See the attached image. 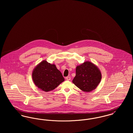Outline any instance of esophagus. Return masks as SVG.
I'll return each mask as SVG.
<instances>
[{
  "label": "esophagus",
  "mask_w": 133,
  "mask_h": 133,
  "mask_svg": "<svg viewBox=\"0 0 133 133\" xmlns=\"http://www.w3.org/2000/svg\"><path fill=\"white\" fill-rule=\"evenodd\" d=\"M65 79H66V80H67L68 81H69V80H71V77H69V76H68V77H66Z\"/></svg>",
  "instance_id": "1"
}]
</instances>
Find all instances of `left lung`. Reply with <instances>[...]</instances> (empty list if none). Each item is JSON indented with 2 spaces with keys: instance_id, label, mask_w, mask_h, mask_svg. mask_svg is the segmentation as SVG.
I'll return each instance as SVG.
<instances>
[{
  "instance_id": "left-lung-1",
  "label": "left lung",
  "mask_w": 133,
  "mask_h": 133,
  "mask_svg": "<svg viewBox=\"0 0 133 133\" xmlns=\"http://www.w3.org/2000/svg\"><path fill=\"white\" fill-rule=\"evenodd\" d=\"M102 78L98 67L90 61H86L76 67V76L72 82L84 92H89L97 88Z\"/></svg>"
}]
</instances>
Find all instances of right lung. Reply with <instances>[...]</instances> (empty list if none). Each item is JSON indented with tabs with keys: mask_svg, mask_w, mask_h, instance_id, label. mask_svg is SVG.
<instances>
[{
	"mask_svg": "<svg viewBox=\"0 0 133 133\" xmlns=\"http://www.w3.org/2000/svg\"><path fill=\"white\" fill-rule=\"evenodd\" d=\"M32 76L35 85L45 92L55 89L65 80L56 65L46 60L41 61L34 68Z\"/></svg>",
	"mask_w": 133,
	"mask_h": 133,
	"instance_id": "obj_1",
	"label": "right lung"
}]
</instances>
